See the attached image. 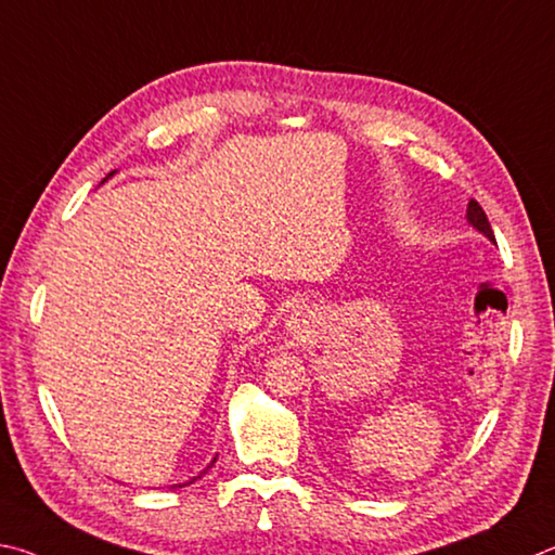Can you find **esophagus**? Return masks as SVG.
<instances>
[{
	"label": "esophagus",
	"instance_id": "34e87169",
	"mask_svg": "<svg viewBox=\"0 0 555 555\" xmlns=\"http://www.w3.org/2000/svg\"><path fill=\"white\" fill-rule=\"evenodd\" d=\"M293 324H297V319H295V322H293ZM293 328H295V326H293Z\"/></svg>",
	"mask_w": 555,
	"mask_h": 555
}]
</instances>
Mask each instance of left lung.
<instances>
[{
  "label": "left lung",
  "mask_w": 555,
  "mask_h": 555,
  "mask_svg": "<svg viewBox=\"0 0 555 555\" xmlns=\"http://www.w3.org/2000/svg\"><path fill=\"white\" fill-rule=\"evenodd\" d=\"M468 221L473 223L475 229L478 231H482L485 236H488L490 241H494V233H492V227H490V221H488V217H485V211H482V207L475 199H470L468 202Z\"/></svg>",
  "instance_id": "obj_1"
}]
</instances>
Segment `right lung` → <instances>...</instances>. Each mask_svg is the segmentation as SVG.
Here are the masks:
<instances>
[{
	"mask_svg": "<svg viewBox=\"0 0 555 555\" xmlns=\"http://www.w3.org/2000/svg\"><path fill=\"white\" fill-rule=\"evenodd\" d=\"M207 470H209V468H207ZM207 470H202V473L197 475V478H202V475H204V473H207ZM197 478H192V480H197ZM192 480H190V482H192ZM190 482H184V485H190Z\"/></svg>",
	"mask_w": 555,
	"mask_h": 555,
	"instance_id": "right-lung-1",
	"label": "right lung"
}]
</instances>
